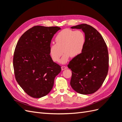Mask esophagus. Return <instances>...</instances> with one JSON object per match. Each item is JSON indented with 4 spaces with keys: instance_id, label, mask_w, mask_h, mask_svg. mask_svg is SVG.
<instances>
[{
    "instance_id": "34e87169",
    "label": "esophagus",
    "mask_w": 122,
    "mask_h": 122,
    "mask_svg": "<svg viewBox=\"0 0 122 122\" xmlns=\"http://www.w3.org/2000/svg\"><path fill=\"white\" fill-rule=\"evenodd\" d=\"M67 69V67H66V66H62L61 67V70H66Z\"/></svg>"
}]
</instances>
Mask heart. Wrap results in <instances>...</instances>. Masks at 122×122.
I'll list each match as a JSON object with an SVG mask.
<instances>
[{"label": "heart", "mask_w": 122, "mask_h": 122, "mask_svg": "<svg viewBox=\"0 0 122 122\" xmlns=\"http://www.w3.org/2000/svg\"><path fill=\"white\" fill-rule=\"evenodd\" d=\"M55 41L56 44H51L49 47L51 57L54 61L58 62L64 51L65 53L61 62L65 64L71 56L76 57L82 53L86 40L82 31L66 28L58 33Z\"/></svg>", "instance_id": "b5f03b06"}]
</instances>
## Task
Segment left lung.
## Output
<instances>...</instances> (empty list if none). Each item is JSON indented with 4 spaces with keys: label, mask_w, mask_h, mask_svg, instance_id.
Returning a JSON list of instances; mask_svg holds the SVG:
<instances>
[{
    "label": "left lung",
    "mask_w": 122,
    "mask_h": 122,
    "mask_svg": "<svg viewBox=\"0 0 122 122\" xmlns=\"http://www.w3.org/2000/svg\"><path fill=\"white\" fill-rule=\"evenodd\" d=\"M71 28L82 29L86 42L82 53L73 58L68 65L72 73L70 85L79 94L94 93L101 86L107 75V47L101 34L91 25L81 24Z\"/></svg>",
    "instance_id": "1"
}]
</instances>
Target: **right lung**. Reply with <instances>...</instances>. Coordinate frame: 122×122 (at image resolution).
I'll return each mask as SVG.
<instances>
[{"label": "right lung", "instance_id": "add662e5", "mask_svg": "<svg viewBox=\"0 0 122 122\" xmlns=\"http://www.w3.org/2000/svg\"><path fill=\"white\" fill-rule=\"evenodd\" d=\"M60 29L57 26H35L25 31L17 44L13 58L15 75L30 97L47 95L61 71V67L53 62L49 53L51 40Z\"/></svg>", "mask_w": 122, "mask_h": 122}]
</instances>
